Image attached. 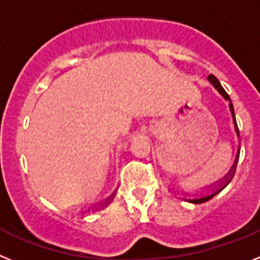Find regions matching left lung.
<instances>
[{"label": "left lung", "instance_id": "8db88e82", "mask_svg": "<svg viewBox=\"0 0 260 260\" xmlns=\"http://www.w3.org/2000/svg\"><path fill=\"white\" fill-rule=\"evenodd\" d=\"M207 80H209L210 83H211L212 85H214V88L217 90V92H219L221 95H223L224 100L229 102V110H231V113H232V118H233V123H235L236 133H237V136H238V137H240V132H238L237 123H236V118H235V109H233V105H232V101H231V98H229V95L226 94L225 90L223 89V86L220 85V83H219V80H217V79L215 78L214 75H212V74L209 75V78H207ZM238 156H240V151H237V155H236L235 163H233L232 168L229 170L228 174H226L225 176L223 177V180H221V181H220V185H219V188L215 189V190H214V189H212V190H214V191H212L211 194H207V196H203V197H200V198H193V200H190V198H189V200H186V201H188V202H191V203H203V202H207V201H209V200H211V198L215 197V196H216L217 193H220V191L223 190V189L225 188L226 185H228L229 181L232 180L233 175H235V171H236V166H237Z\"/></svg>", "mask_w": 260, "mask_h": 260}]
</instances>
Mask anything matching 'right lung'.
I'll return each instance as SVG.
<instances>
[{"mask_svg": "<svg viewBox=\"0 0 260 260\" xmlns=\"http://www.w3.org/2000/svg\"><path fill=\"white\" fill-rule=\"evenodd\" d=\"M114 194H115V193H114ZM114 194H113V196H111V197H109V198H110V201L113 200V197H114ZM110 201H106V202H110Z\"/></svg>", "mask_w": 260, "mask_h": 260, "instance_id": "add662e5", "label": "right lung"}]
</instances>
